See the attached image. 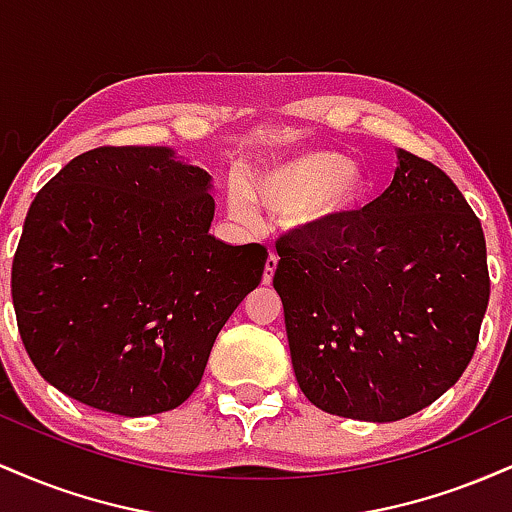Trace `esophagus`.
Wrapping results in <instances>:
<instances>
[{"mask_svg":"<svg viewBox=\"0 0 512 512\" xmlns=\"http://www.w3.org/2000/svg\"><path fill=\"white\" fill-rule=\"evenodd\" d=\"M276 264H279V255H274V252H269L267 262H264V276H262L264 284H269V281H272V276H274V272H276Z\"/></svg>","mask_w":512,"mask_h":512,"instance_id":"obj_1","label":"esophagus"}]
</instances>
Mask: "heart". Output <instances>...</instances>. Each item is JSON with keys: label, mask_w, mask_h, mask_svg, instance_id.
<instances>
[{"label": "heart", "mask_w": 512, "mask_h": 512, "mask_svg": "<svg viewBox=\"0 0 512 512\" xmlns=\"http://www.w3.org/2000/svg\"><path fill=\"white\" fill-rule=\"evenodd\" d=\"M370 182L351 161L334 151H310L262 170L248 182V195L274 214H301L315 228H332L363 207ZM231 209L250 219L243 195L231 197Z\"/></svg>", "instance_id": "b5f03b06"}]
</instances>
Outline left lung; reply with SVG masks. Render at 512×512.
I'll list each match as a JSON object with an SVG mask.
<instances>
[{"label": "left lung", "instance_id": "obj_1", "mask_svg": "<svg viewBox=\"0 0 512 512\" xmlns=\"http://www.w3.org/2000/svg\"><path fill=\"white\" fill-rule=\"evenodd\" d=\"M397 158L361 216L276 240L274 289L303 395L378 424L460 380L491 289L481 221L455 182L409 151Z\"/></svg>", "mask_w": 512, "mask_h": 512}]
</instances>
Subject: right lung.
<instances>
[{
    "label": "right lung",
    "mask_w": 512,
    "mask_h": 512,
    "mask_svg": "<svg viewBox=\"0 0 512 512\" xmlns=\"http://www.w3.org/2000/svg\"><path fill=\"white\" fill-rule=\"evenodd\" d=\"M209 180L166 146H101L38 192L11 298L50 385L120 416L161 414L195 392L267 262L260 243L211 236Z\"/></svg>",
    "instance_id": "obj_1"
}]
</instances>
